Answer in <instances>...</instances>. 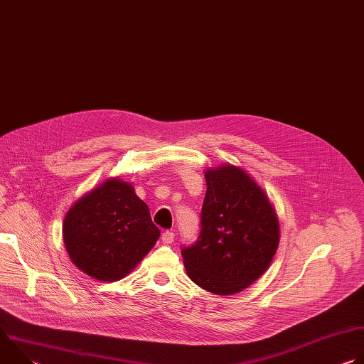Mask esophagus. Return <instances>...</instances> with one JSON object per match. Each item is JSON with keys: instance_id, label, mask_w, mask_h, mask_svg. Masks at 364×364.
<instances>
[{"instance_id": "34e87169", "label": "esophagus", "mask_w": 364, "mask_h": 364, "mask_svg": "<svg viewBox=\"0 0 364 364\" xmlns=\"http://www.w3.org/2000/svg\"><path fill=\"white\" fill-rule=\"evenodd\" d=\"M161 239H163V243L170 245V243H173V242H174V233H173L171 230H166V232H163Z\"/></svg>"}]
</instances>
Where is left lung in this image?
Wrapping results in <instances>:
<instances>
[{"mask_svg":"<svg viewBox=\"0 0 364 364\" xmlns=\"http://www.w3.org/2000/svg\"><path fill=\"white\" fill-rule=\"evenodd\" d=\"M205 183L198 237L183 246L181 255L194 284L232 295L267 271L279 243V225L269 198L243 170H209Z\"/></svg>","mask_w":364,"mask_h":364,"instance_id":"1","label":"left lung"}]
</instances>
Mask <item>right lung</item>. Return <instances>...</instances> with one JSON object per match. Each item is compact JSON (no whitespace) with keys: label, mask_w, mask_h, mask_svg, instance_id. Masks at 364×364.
<instances>
[{"label":"right lung","mask_w":364,"mask_h":364,"mask_svg":"<svg viewBox=\"0 0 364 364\" xmlns=\"http://www.w3.org/2000/svg\"><path fill=\"white\" fill-rule=\"evenodd\" d=\"M63 237L79 269L112 282L139 264L160 237V229L132 186L112 178L72 205L65 218Z\"/></svg>","instance_id":"obj_1"}]
</instances>
